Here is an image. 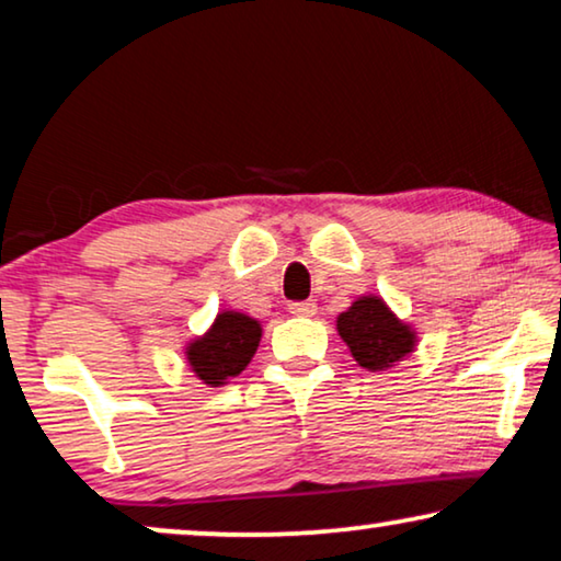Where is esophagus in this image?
<instances>
[{
    "instance_id": "obj_1",
    "label": "esophagus",
    "mask_w": 561,
    "mask_h": 561,
    "mask_svg": "<svg viewBox=\"0 0 561 561\" xmlns=\"http://www.w3.org/2000/svg\"><path fill=\"white\" fill-rule=\"evenodd\" d=\"M288 311L294 313V317H313V313H317V304H313V301H298V304H290Z\"/></svg>"
}]
</instances>
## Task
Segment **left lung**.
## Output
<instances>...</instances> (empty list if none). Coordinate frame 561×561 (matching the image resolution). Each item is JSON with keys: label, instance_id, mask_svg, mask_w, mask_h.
Returning <instances> with one entry per match:
<instances>
[{"label": "left lung", "instance_id": "obj_1", "mask_svg": "<svg viewBox=\"0 0 561 561\" xmlns=\"http://www.w3.org/2000/svg\"><path fill=\"white\" fill-rule=\"evenodd\" d=\"M336 332L347 344L359 367L370 373L403 363L416 350V332L388 309L380 296H359L336 317Z\"/></svg>", "mask_w": 561, "mask_h": 561}]
</instances>
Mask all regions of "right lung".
I'll use <instances>...</instances> for the list:
<instances>
[{
    "label": "right lung",
    "instance_id": "add662e5",
    "mask_svg": "<svg viewBox=\"0 0 561 561\" xmlns=\"http://www.w3.org/2000/svg\"><path fill=\"white\" fill-rule=\"evenodd\" d=\"M260 336H263V327L257 319L242 311H219L214 324L186 344L191 373L209 388L225 386L229 378H237L250 365Z\"/></svg>",
    "mask_w": 561,
    "mask_h": 561
}]
</instances>
